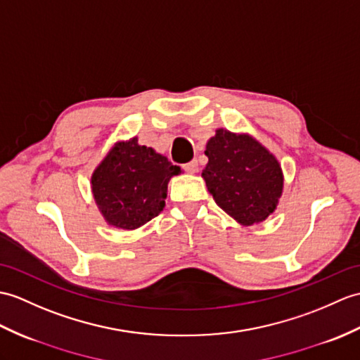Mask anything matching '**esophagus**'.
<instances>
[{"mask_svg":"<svg viewBox=\"0 0 360 360\" xmlns=\"http://www.w3.org/2000/svg\"><path fill=\"white\" fill-rule=\"evenodd\" d=\"M184 170H186V172L190 173V174L196 173V172H198V161L193 160V161H190V162H187V164H184Z\"/></svg>","mask_w":360,"mask_h":360,"instance_id":"1","label":"esophagus"}]
</instances>
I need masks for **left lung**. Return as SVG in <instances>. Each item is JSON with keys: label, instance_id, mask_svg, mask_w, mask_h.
I'll return each instance as SVG.
<instances>
[{"label": "left lung", "instance_id": "1", "mask_svg": "<svg viewBox=\"0 0 360 360\" xmlns=\"http://www.w3.org/2000/svg\"><path fill=\"white\" fill-rule=\"evenodd\" d=\"M208 162L200 176L214 202L240 225L265 221L283 190L279 161L245 133L216 130L205 147Z\"/></svg>", "mask_w": 360, "mask_h": 360}]
</instances>
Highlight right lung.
Instances as JSON below:
<instances>
[{
  "label": "right lung",
  "mask_w": 360,
  "mask_h": 360,
  "mask_svg": "<svg viewBox=\"0 0 360 360\" xmlns=\"http://www.w3.org/2000/svg\"><path fill=\"white\" fill-rule=\"evenodd\" d=\"M181 173L138 138L120 141L91 174V193L108 225L136 230L162 212L169 181Z\"/></svg>",
  "instance_id": "obj_1"
}]
</instances>
